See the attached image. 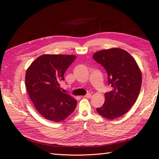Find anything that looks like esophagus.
Listing matches in <instances>:
<instances>
[{"label":"esophagus","mask_w":159,"mask_h":159,"mask_svg":"<svg viewBox=\"0 0 159 159\" xmlns=\"http://www.w3.org/2000/svg\"><path fill=\"white\" fill-rule=\"evenodd\" d=\"M91 97V94H90V93L86 94V95L84 96V98H90Z\"/></svg>","instance_id":"34e87169"}]
</instances>
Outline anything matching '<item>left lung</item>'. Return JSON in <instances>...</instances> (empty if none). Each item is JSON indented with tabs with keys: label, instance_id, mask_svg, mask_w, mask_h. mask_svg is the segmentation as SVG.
Wrapping results in <instances>:
<instances>
[{
	"label": "left lung",
	"instance_id": "left-lung-1",
	"mask_svg": "<svg viewBox=\"0 0 159 159\" xmlns=\"http://www.w3.org/2000/svg\"><path fill=\"white\" fill-rule=\"evenodd\" d=\"M93 58L103 66L112 90L105 93V103L97 108L102 117L112 120L123 116L135 103L140 92L142 74L129 53L118 48L95 53Z\"/></svg>",
	"mask_w": 159,
	"mask_h": 159
}]
</instances>
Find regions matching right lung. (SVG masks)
<instances>
[{
    "instance_id": "right-lung-1",
    "label": "right lung",
    "mask_w": 159,
    "mask_h": 159,
    "mask_svg": "<svg viewBox=\"0 0 159 159\" xmlns=\"http://www.w3.org/2000/svg\"><path fill=\"white\" fill-rule=\"evenodd\" d=\"M75 57L74 55H42L27 69L28 93L38 113L50 121H63L76 107L77 101L62 92L60 87L64 73Z\"/></svg>"
}]
</instances>
